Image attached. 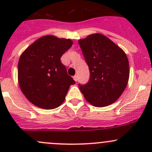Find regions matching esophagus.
<instances>
[{
	"label": "esophagus",
	"mask_w": 152,
	"mask_h": 152,
	"mask_svg": "<svg viewBox=\"0 0 152 152\" xmlns=\"http://www.w3.org/2000/svg\"><path fill=\"white\" fill-rule=\"evenodd\" d=\"M73 78V80H74L75 82H77L78 81V76H74Z\"/></svg>",
	"instance_id": "esophagus-1"
}]
</instances>
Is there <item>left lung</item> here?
Segmentation results:
<instances>
[{"instance_id": "8db88e82", "label": "left lung", "mask_w": 152, "mask_h": 152, "mask_svg": "<svg viewBox=\"0 0 152 152\" xmlns=\"http://www.w3.org/2000/svg\"><path fill=\"white\" fill-rule=\"evenodd\" d=\"M90 77L79 89L88 103L106 107L120 98L128 84L129 65L123 49L108 37L96 33L79 39Z\"/></svg>"}]
</instances>
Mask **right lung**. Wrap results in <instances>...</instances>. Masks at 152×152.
<instances>
[{
    "label": "right lung",
    "mask_w": 152,
    "mask_h": 152,
    "mask_svg": "<svg viewBox=\"0 0 152 152\" xmlns=\"http://www.w3.org/2000/svg\"><path fill=\"white\" fill-rule=\"evenodd\" d=\"M72 45L70 39L46 35L35 40L20 55L18 84L34 105L52 110L64 102L70 86L75 82L67 75L60 58Z\"/></svg>",
    "instance_id": "1"
}]
</instances>
